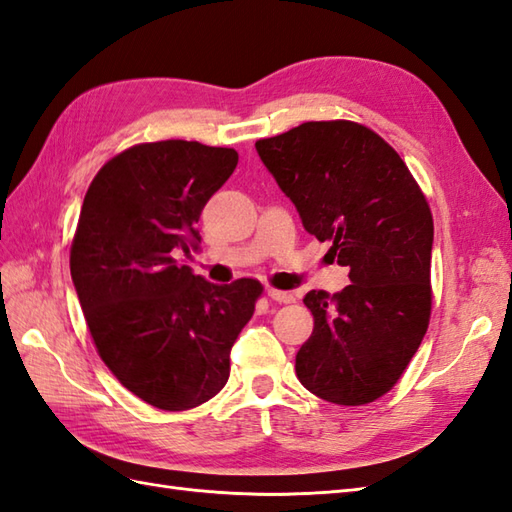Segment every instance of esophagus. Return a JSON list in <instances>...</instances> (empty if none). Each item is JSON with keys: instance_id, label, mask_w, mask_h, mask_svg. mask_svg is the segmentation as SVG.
Segmentation results:
<instances>
[{"instance_id": "obj_1", "label": "esophagus", "mask_w": 512, "mask_h": 512, "mask_svg": "<svg viewBox=\"0 0 512 512\" xmlns=\"http://www.w3.org/2000/svg\"><path fill=\"white\" fill-rule=\"evenodd\" d=\"M268 297L277 301V303H292L295 301V297L290 295V292H284V290H275V288H268Z\"/></svg>"}]
</instances>
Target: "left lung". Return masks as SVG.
<instances>
[{"instance_id":"obj_1","label":"left lung","mask_w":512,"mask_h":512,"mask_svg":"<svg viewBox=\"0 0 512 512\" xmlns=\"http://www.w3.org/2000/svg\"><path fill=\"white\" fill-rule=\"evenodd\" d=\"M255 149L303 228L330 242L350 286L310 290L314 317L297 378L334 405H367L398 383L431 314L433 217L418 182L383 138L352 121H312Z\"/></svg>"}]
</instances>
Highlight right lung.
Returning <instances> with one entry per match:
<instances>
[{"mask_svg":"<svg viewBox=\"0 0 512 512\" xmlns=\"http://www.w3.org/2000/svg\"><path fill=\"white\" fill-rule=\"evenodd\" d=\"M237 151L195 140L125 149L96 173L70 248V273L103 363L165 411L202 405L231 374V347L262 295L257 279L217 286L176 255L231 178Z\"/></svg>","mask_w":512,"mask_h":512,"instance_id":"obj_1","label":"right lung"}]
</instances>
